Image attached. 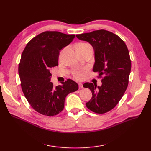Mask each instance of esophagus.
<instances>
[{
  "instance_id": "1",
  "label": "esophagus",
  "mask_w": 151,
  "mask_h": 151,
  "mask_svg": "<svg viewBox=\"0 0 151 151\" xmlns=\"http://www.w3.org/2000/svg\"><path fill=\"white\" fill-rule=\"evenodd\" d=\"M78 85H79V89L83 88V84H82V83H78Z\"/></svg>"
}]
</instances>
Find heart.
Listing matches in <instances>:
<instances>
[{
    "label": "heart",
    "instance_id": "b5f03b06",
    "mask_svg": "<svg viewBox=\"0 0 151 151\" xmlns=\"http://www.w3.org/2000/svg\"><path fill=\"white\" fill-rule=\"evenodd\" d=\"M82 44H84V43H81ZM73 76L75 77L76 79H78L80 80L82 78H83V76H84V70H78V71H76L75 72H74V74H73Z\"/></svg>",
    "mask_w": 151,
    "mask_h": 151
}]
</instances>
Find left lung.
Listing matches in <instances>:
<instances>
[{
  "instance_id": "left-lung-1",
  "label": "left lung",
  "mask_w": 151,
  "mask_h": 151,
  "mask_svg": "<svg viewBox=\"0 0 151 151\" xmlns=\"http://www.w3.org/2000/svg\"><path fill=\"white\" fill-rule=\"evenodd\" d=\"M76 36L93 46L95 58L93 71L98 73L99 78H102L101 86L91 83L83 84L93 95L86 106L96 113H105L116 106L129 84L131 70L129 50L119 36L104 29Z\"/></svg>"
}]
</instances>
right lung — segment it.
<instances>
[{
  "label": "right lung",
  "mask_w": 151,
  "mask_h": 151,
  "mask_svg": "<svg viewBox=\"0 0 151 151\" xmlns=\"http://www.w3.org/2000/svg\"><path fill=\"white\" fill-rule=\"evenodd\" d=\"M75 36L45 31L31 39L22 53L18 72L22 92L31 106L43 115L51 116L60 113L65 97L79 89L78 84L69 79L56 87L50 82V70L58 65L59 52Z\"/></svg>",
  "instance_id": "add662e5"
}]
</instances>
